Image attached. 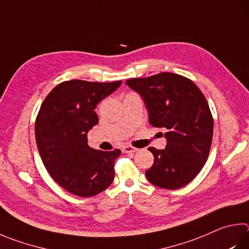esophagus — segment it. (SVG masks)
<instances>
[{"label":"esophagus","instance_id":"34e87169","mask_svg":"<svg viewBox=\"0 0 249 249\" xmlns=\"http://www.w3.org/2000/svg\"><path fill=\"white\" fill-rule=\"evenodd\" d=\"M122 151H123L124 153H130V152H136L138 151L137 148H134L132 146H125L122 148Z\"/></svg>","mask_w":249,"mask_h":249}]
</instances>
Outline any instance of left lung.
<instances>
[{"mask_svg":"<svg viewBox=\"0 0 249 249\" xmlns=\"http://www.w3.org/2000/svg\"><path fill=\"white\" fill-rule=\"evenodd\" d=\"M126 84L142 98L150 125L166 130L165 149H148L155 157L148 180L165 189L185 186L205 165L211 147L213 119L205 96L191 79L173 73Z\"/></svg>","mask_w":249,"mask_h":249,"instance_id":"left-lung-1","label":"left lung"}]
</instances>
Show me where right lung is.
I'll return each instance as SVG.
<instances>
[{"mask_svg":"<svg viewBox=\"0 0 249 249\" xmlns=\"http://www.w3.org/2000/svg\"><path fill=\"white\" fill-rule=\"evenodd\" d=\"M121 84L63 81L40 107L35 126L39 153L51 178L73 195H98L114 179L121 150H96L88 146L87 134L99 122L94 112L98 103Z\"/></svg>","mask_w":249,"mask_h":249,"instance_id":"right-lung-1","label":"right lung"}]
</instances>
